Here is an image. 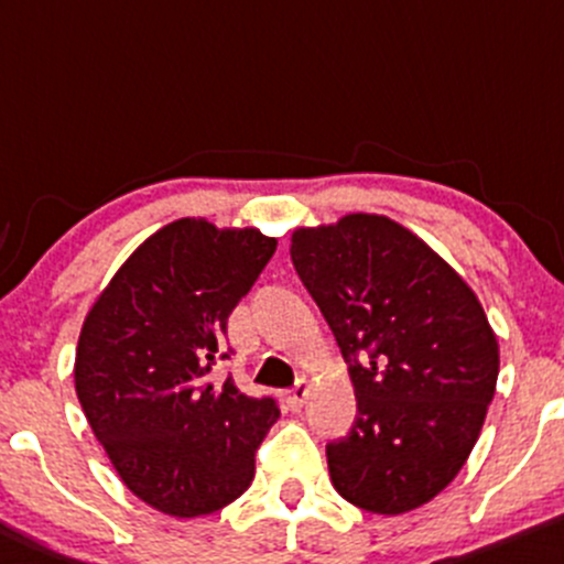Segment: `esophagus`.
Listing matches in <instances>:
<instances>
[{"label":"esophagus","mask_w":564,"mask_h":564,"mask_svg":"<svg viewBox=\"0 0 564 564\" xmlns=\"http://www.w3.org/2000/svg\"><path fill=\"white\" fill-rule=\"evenodd\" d=\"M306 394H308V383H306V378H301V381L295 383L288 394H284V402H288V408L295 413V410H301L303 402H306Z\"/></svg>","instance_id":"34e87169"}]
</instances>
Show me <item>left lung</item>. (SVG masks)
I'll return each mask as SVG.
<instances>
[{
    "label": "left lung",
    "mask_w": 564,
    "mask_h": 564,
    "mask_svg": "<svg viewBox=\"0 0 564 564\" xmlns=\"http://www.w3.org/2000/svg\"><path fill=\"white\" fill-rule=\"evenodd\" d=\"M349 365L357 419L327 445L335 490L404 514L453 482L498 381V340L471 288L404 226L354 213L290 245Z\"/></svg>",
    "instance_id": "left-lung-1"
}]
</instances>
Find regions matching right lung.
<instances>
[{"label":"right lung","mask_w":564,"mask_h":564,"mask_svg":"<svg viewBox=\"0 0 564 564\" xmlns=\"http://www.w3.org/2000/svg\"><path fill=\"white\" fill-rule=\"evenodd\" d=\"M276 239L215 229L205 218L164 226L124 261L79 333L74 383L93 434L141 501L178 520L242 496L256 451L280 419L271 397L231 376L229 314L250 293Z\"/></svg>","instance_id":"1"}]
</instances>
